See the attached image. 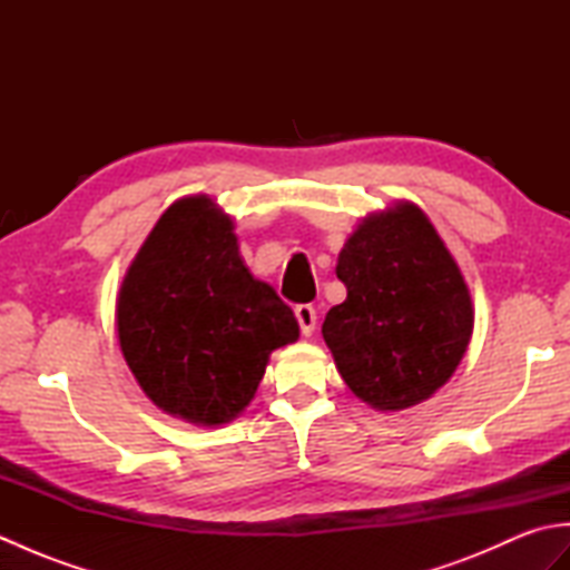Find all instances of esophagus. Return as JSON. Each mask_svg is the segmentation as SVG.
<instances>
[{"mask_svg": "<svg viewBox=\"0 0 570 570\" xmlns=\"http://www.w3.org/2000/svg\"><path fill=\"white\" fill-rule=\"evenodd\" d=\"M294 313H296V321H298V328H301V333H304L306 337L316 331V308L313 306H308V304H301V306H296L294 308Z\"/></svg>", "mask_w": 570, "mask_h": 570, "instance_id": "1", "label": "esophagus"}]
</instances>
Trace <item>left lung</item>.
<instances>
[{
  "mask_svg": "<svg viewBox=\"0 0 570 570\" xmlns=\"http://www.w3.org/2000/svg\"><path fill=\"white\" fill-rule=\"evenodd\" d=\"M347 298L323 323L341 377L377 411L426 402L475 328L470 288L429 215L409 200L362 217L337 254Z\"/></svg>",
  "mask_w": 570,
  "mask_h": 570,
  "instance_id": "obj_1",
  "label": "left lung"
}]
</instances>
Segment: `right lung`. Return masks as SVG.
<instances>
[{
    "label": "right lung",
    "mask_w": 570,
    "mask_h": 570,
    "mask_svg": "<svg viewBox=\"0 0 570 570\" xmlns=\"http://www.w3.org/2000/svg\"><path fill=\"white\" fill-rule=\"evenodd\" d=\"M119 350L166 414L223 426L257 394L269 355L298 341L294 311L254 278L233 217L208 196L168 205L122 278Z\"/></svg>",
    "instance_id": "right-lung-1"
}]
</instances>
